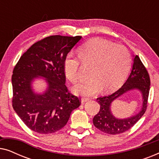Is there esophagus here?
<instances>
[{"label":"esophagus","instance_id":"obj_1","mask_svg":"<svg viewBox=\"0 0 159 159\" xmlns=\"http://www.w3.org/2000/svg\"><path fill=\"white\" fill-rule=\"evenodd\" d=\"M89 100H90V99H89V98H85V97L82 98V103H85V102L89 101Z\"/></svg>","mask_w":159,"mask_h":159}]
</instances>
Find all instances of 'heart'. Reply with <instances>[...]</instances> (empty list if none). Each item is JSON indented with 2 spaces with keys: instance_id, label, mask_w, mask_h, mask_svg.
<instances>
[{
  "instance_id": "b5f03b06",
  "label": "heart",
  "mask_w": 159,
  "mask_h": 159,
  "mask_svg": "<svg viewBox=\"0 0 159 159\" xmlns=\"http://www.w3.org/2000/svg\"><path fill=\"white\" fill-rule=\"evenodd\" d=\"M78 58L68 56L64 71L71 83L80 81L82 65L90 68L88 80L75 88V93L92 95L102 89L104 93L116 90L127 77L131 66V55L125 46L102 38L89 40L80 48Z\"/></svg>"
}]
</instances>
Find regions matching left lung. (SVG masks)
I'll list each match as a JSON object with an SVG mask.
<instances>
[{
  "instance_id": "8db88e82",
  "label": "left lung",
  "mask_w": 159,
  "mask_h": 159,
  "mask_svg": "<svg viewBox=\"0 0 159 159\" xmlns=\"http://www.w3.org/2000/svg\"><path fill=\"white\" fill-rule=\"evenodd\" d=\"M151 80L146 68L138 56L134 58L131 73L121 88L111 95L99 97L96 99L100 105V110L93 118V125L101 131L110 134L123 133L133 127L146 111ZM133 89H138L142 93L143 106L141 111L127 119H117L110 111L112 102L124 93Z\"/></svg>"
}]
</instances>
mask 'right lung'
Instances as JSON below:
<instances>
[{"mask_svg":"<svg viewBox=\"0 0 159 159\" xmlns=\"http://www.w3.org/2000/svg\"><path fill=\"white\" fill-rule=\"evenodd\" d=\"M81 36L52 35L34 43L21 56L12 75V106L28 128L51 134L66 125L73 110L81 104L65 84L64 61ZM46 78L49 87L35 94L31 83L34 78Z\"/></svg>","mask_w":159,"mask_h":159,"instance_id":"obj_1","label":"right lung"}]
</instances>
